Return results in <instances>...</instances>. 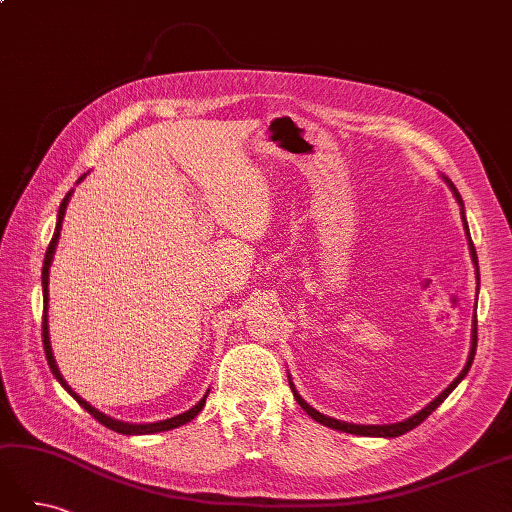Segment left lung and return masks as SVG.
<instances>
[{
	"label": "left lung",
	"instance_id": "1",
	"mask_svg": "<svg viewBox=\"0 0 512 512\" xmlns=\"http://www.w3.org/2000/svg\"><path fill=\"white\" fill-rule=\"evenodd\" d=\"M442 179L446 181V185L448 188H451V192H453V196L457 198V203H459V207H461V220H463V228H466V237H468V247H470V256H472V262H474V267H476V280H478V258H476V250H474V243H472V237H470V228H468V222H466V211H463V200H461V196H459V192H457V188L453 185V181L448 179V177H444L442 175ZM474 354H476V312H474V322H472V346H470V354H468V361H466V365H463V369H461V374L446 386V389L433 399V401H429V404L423 408V410H418L416 414H412V416H408L406 421H399V423H391V425H356V423H348V421H337V418H333V416H327V414H322V412H318L316 408H312L307 404V401L299 395V391H297V386H294V382H292V378L288 376V382H290V389H292V393H294V399L299 401V406L314 418V421H318L320 425H324V427H331V429H337V431H344V433H354V436H367V438H397V436H404L406 431H410V429H414L416 425H421L425 418L436 410L442 401L451 395L453 391H455V386L468 376V371H470V367H472V361H474Z\"/></svg>",
	"mask_w": 512,
	"mask_h": 512
}]
</instances>
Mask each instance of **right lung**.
I'll return each instance as SVG.
<instances>
[{"label":"right lung","instance_id":"add662e5","mask_svg":"<svg viewBox=\"0 0 512 512\" xmlns=\"http://www.w3.org/2000/svg\"><path fill=\"white\" fill-rule=\"evenodd\" d=\"M85 177H87V173H85L83 177H79V181H76V183H81ZM72 192H74V190H70V192L66 194V198L61 200L59 211H57V224H55L53 239H51L49 247H46V256H44V265H42V299H44V316H42V337H44V339H42V342H44L46 361H49V367H51V371H53V376L57 378V382H59L61 386H64V389H66L76 401H79V406H83L91 416L96 418L98 423H102L104 427L113 429V431H117V433H123V436H149V433H160V431H168V429H175V427H181V425H185V423H190L192 418H194L200 410L205 408V401H207L209 391L203 395V399H200L196 406H192L190 410H185V412H181V414H177V416H170V418H166V421H156V423H126V421H117V418L108 416V414L100 412L98 408L91 406L89 401H85L79 393H74L72 386L66 382V378L61 376V371H59L57 361H55V356H53L51 333H49V271H51L53 258H55V247H57L59 235H61V222H64V215H66L68 203H70V198H72Z\"/></svg>","mask_w":512,"mask_h":512}]
</instances>
